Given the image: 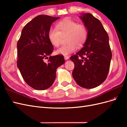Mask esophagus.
Masks as SVG:
<instances>
[{
  "mask_svg": "<svg viewBox=\"0 0 127 127\" xmlns=\"http://www.w3.org/2000/svg\"><path fill=\"white\" fill-rule=\"evenodd\" d=\"M64 58L65 60H68L69 59V57L67 56H64Z\"/></svg>",
  "mask_w": 127,
  "mask_h": 127,
  "instance_id": "1",
  "label": "esophagus"
}]
</instances>
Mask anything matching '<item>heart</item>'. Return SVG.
Returning a JSON list of instances; mask_svg holds the SVG:
<instances>
[{"instance_id":"heart-1","label":"heart","mask_w":127,"mask_h":127,"mask_svg":"<svg viewBox=\"0 0 127 127\" xmlns=\"http://www.w3.org/2000/svg\"><path fill=\"white\" fill-rule=\"evenodd\" d=\"M68 34L67 44L63 45L56 51L57 54L67 56L75 52L77 45L82 46L86 40L87 30L85 25L78 24L70 18H64L56 24V28H51L48 31V38L55 47L60 44L61 36Z\"/></svg>"}]
</instances>
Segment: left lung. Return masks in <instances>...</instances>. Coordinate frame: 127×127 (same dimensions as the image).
Returning a JSON list of instances; mask_svg holds the SVG:
<instances>
[{"instance_id": "obj_1", "label": "left lung", "mask_w": 127, "mask_h": 127, "mask_svg": "<svg viewBox=\"0 0 127 127\" xmlns=\"http://www.w3.org/2000/svg\"><path fill=\"white\" fill-rule=\"evenodd\" d=\"M80 18L87 30V37L80 50L70 57L75 64L72 74L79 86L90 89L106 79L112 52L108 34L99 20L90 13Z\"/></svg>"}]
</instances>
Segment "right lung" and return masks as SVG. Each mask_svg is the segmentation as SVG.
Wrapping results in <instances>:
<instances>
[{"label":"right lung","instance_id":"obj_1","mask_svg":"<svg viewBox=\"0 0 127 127\" xmlns=\"http://www.w3.org/2000/svg\"><path fill=\"white\" fill-rule=\"evenodd\" d=\"M59 18L45 15L34 18L23 29L17 42V67L24 81L36 90L51 86L57 69L64 63L63 55L50 56L53 47L48 35L52 23Z\"/></svg>","mask_w":127,"mask_h":127}]
</instances>
